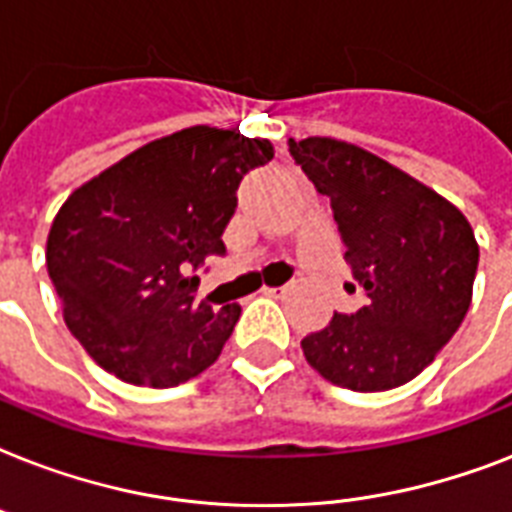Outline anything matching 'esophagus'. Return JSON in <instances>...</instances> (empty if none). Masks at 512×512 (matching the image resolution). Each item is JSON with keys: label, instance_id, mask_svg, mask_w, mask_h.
Masks as SVG:
<instances>
[{"label": "esophagus", "instance_id": "34e87169", "mask_svg": "<svg viewBox=\"0 0 512 512\" xmlns=\"http://www.w3.org/2000/svg\"><path fill=\"white\" fill-rule=\"evenodd\" d=\"M263 295L284 297V295H287V284H284V287H263Z\"/></svg>", "mask_w": 512, "mask_h": 512}]
</instances>
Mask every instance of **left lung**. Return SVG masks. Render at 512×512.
<instances>
[{
    "instance_id": "1",
    "label": "left lung",
    "mask_w": 512,
    "mask_h": 512,
    "mask_svg": "<svg viewBox=\"0 0 512 512\" xmlns=\"http://www.w3.org/2000/svg\"><path fill=\"white\" fill-rule=\"evenodd\" d=\"M329 196L345 263L366 303L305 337L308 364L340 388L377 393L414 380L470 308L478 244L468 217L412 175L335 138H289ZM350 292L356 287L350 284Z\"/></svg>"
}]
</instances>
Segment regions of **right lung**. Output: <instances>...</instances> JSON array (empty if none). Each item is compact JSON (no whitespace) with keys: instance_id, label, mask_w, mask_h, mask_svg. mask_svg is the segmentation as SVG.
I'll return each instance as SVG.
<instances>
[{"instance_id":"right-lung-1","label":"right lung","mask_w":512,"mask_h":512,"mask_svg":"<svg viewBox=\"0 0 512 512\" xmlns=\"http://www.w3.org/2000/svg\"><path fill=\"white\" fill-rule=\"evenodd\" d=\"M273 159L268 140L188 127L79 185L47 236V273L71 335L106 372L172 388L215 364L241 308L196 297L225 255L241 177Z\"/></svg>"}]
</instances>
